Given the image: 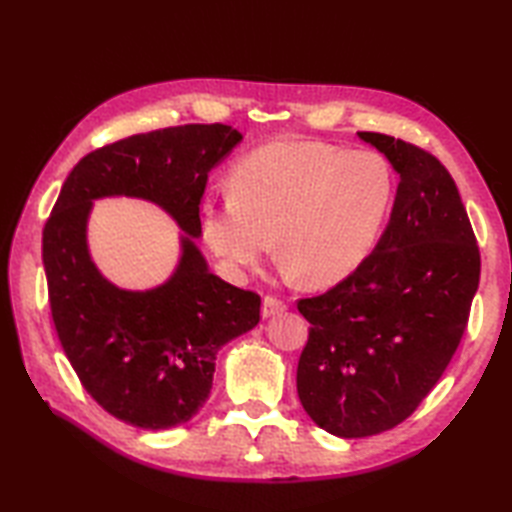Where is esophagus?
I'll return each instance as SVG.
<instances>
[{
  "instance_id": "34e87169",
  "label": "esophagus",
  "mask_w": 512,
  "mask_h": 512,
  "mask_svg": "<svg viewBox=\"0 0 512 512\" xmlns=\"http://www.w3.org/2000/svg\"><path fill=\"white\" fill-rule=\"evenodd\" d=\"M284 310H286V303L281 301V299H277V297H264V301H262V317L264 319L275 317V314H281Z\"/></svg>"
}]
</instances>
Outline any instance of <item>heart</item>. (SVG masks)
I'll return each instance as SVG.
<instances>
[{
  "label": "heart",
  "instance_id": "b5f03b06",
  "mask_svg": "<svg viewBox=\"0 0 512 512\" xmlns=\"http://www.w3.org/2000/svg\"><path fill=\"white\" fill-rule=\"evenodd\" d=\"M396 171L374 149L277 140L237 162L231 191L198 206L200 233L228 277L273 253L288 277L332 286L372 253L396 200Z\"/></svg>",
  "mask_w": 512,
  "mask_h": 512
}]
</instances>
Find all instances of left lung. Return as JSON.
<instances>
[{"label":"left lung","mask_w":512,"mask_h":512,"mask_svg":"<svg viewBox=\"0 0 512 512\" xmlns=\"http://www.w3.org/2000/svg\"><path fill=\"white\" fill-rule=\"evenodd\" d=\"M358 138L398 173L394 209L372 255L297 306L312 325L297 394L339 438L376 436L416 411L458 350L480 286V250L442 162L394 136Z\"/></svg>","instance_id":"8db88e82"}]
</instances>
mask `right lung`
<instances>
[{"mask_svg": "<svg viewBox=\"0 0 512 512\" xmlns=\"http://www.w3.org/2000/svg\"><path fill=\"white\" fill-rule=\"evenodd\" d=\"M242 138L231 125H184L96 149L65 178L43 228L63 352L88 394L134 427L191 420L211 394L217 352L259 323L262 299L213 275L195 244L209 173ZM121 194L160 205L183 231L179 264L156 289H118L91 259L93 202Z\"/></svg>", "mask_w": 512, "mask_h": 512, "instance_id": "right-lung-1", "label": "right lung"}]
</instances>
